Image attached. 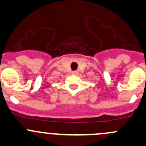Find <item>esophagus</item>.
<instances>
[{"label":"esophagus","mask_w":146,"mask_h":146,"mask_svg":"<svg viewBox=\"0 0 146 146\" xmlns=\"http://www.w3.org/2000/svg\"><path fill=\"white\" fill-rule=\"evenodd\" d=\"M78 74H79V72H78V71H76H76H73V72H72V74H74V75H77Z\"/></svg>","instance_id":"1"}]
</instances>
